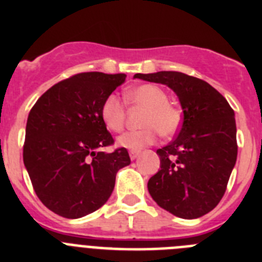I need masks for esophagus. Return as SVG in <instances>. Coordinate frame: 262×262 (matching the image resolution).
I'll return each instance as SVG.
<instances>
[{"mask_svg": "<svg viewBox=\"0 0 262 262\" xmlns=\"http://www.w3.org/2000/svg\"><path fill=\"white\" fill-rule=\"evenodd\" d=\"M139 156H140V152H136V151L129 152V159L131 160H136Z\"/></svg>", "mask_w": 262, "mask_h": 262, "instance_id": "obj_1", "label": "esophagus"}]
</instances>
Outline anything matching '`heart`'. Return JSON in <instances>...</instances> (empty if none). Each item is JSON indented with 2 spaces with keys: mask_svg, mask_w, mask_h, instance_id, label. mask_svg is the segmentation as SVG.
Segmentation results:
<instances>
[{
  "mask_svg": "<svg viewBox=\"0 0 262 262\" xmlns=\"http://www.w3.org/2000/svg\"><path fill=\"white\" fill-rule=\"evenodd\" d=\"M126 99L136 106L145 107L142 124L144 128L128 131L120 135L117 144L129 151H140L144 147L156 142L157 131L163 136H170L176 133L181 123V113L168 102V94L160 86L152 84L140 85L128 90ZM101 119L110 131L119 133L124 126L126 111L117 94L106 97L101 106Z\"/></svg>",
  "mask_w": 262,
  "mask_h": 262,
  "instance_id": "1",
  "label": "heart"
}]
</instances>
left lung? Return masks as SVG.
Instances as JSON below:
<instances>
[{
    "mask_svg": "<svg viewBox=\"0 0 262 262\" xmlns=\"http://www.w3.org/2000/svg\"><path fill=\"white\" fill-rule=\"evenodd\" d=\"M134 78L170 88L184 113L174 140L156 151L160 169L149 178L148 191L176 216H203L221 202L236 164L235 113L211 85L181 72L136 73Z\"/></svg>",
    "mask_w": 262,
    "mask_h": 262,
    "instance_id": "left-lung-1",
    "label": "left lung"
}]
</instances>
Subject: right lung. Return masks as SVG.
<instances>
[{"label":"right lung","instance_id":"right-lung-1","mask_svg":"<svg viewBox=\"0 0 262 262\" xmlns=\"http://www.w3.org/2000/svg\"><path fill=\"white\" fill-rule=\"evenodd\" d=\"M124 81L123 73H78L50 88L30 111L23 163L39 200L60 216L98 210L114 190L118 170L131 163L126 148L99 151L114 143L101 106Z\"/></svg>","mask_w":262,"mask_h":262}]
</instances>
